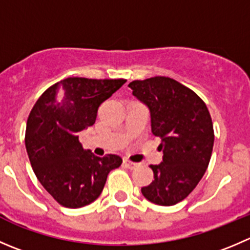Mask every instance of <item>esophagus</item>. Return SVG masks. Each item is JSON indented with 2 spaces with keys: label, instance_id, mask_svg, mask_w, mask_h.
<instances>
[{
  "label": "esophagus",
  "instance_id": "obj_1",
  "mask_svg": "<svg viewBox=\"0 0 250 250\" xmlns=\"http://www.w3.org/2000/svg\"><path fill=\"white\" fill-rule=\"evenodd\" d=\"M123 164H125V166L127 167V168H129V169H134L135 167L139 166V164H137V162H132V161H129V160H127V159L123 160Z\"/></svg>",
  "mask_w": 250,
  "mask_h": 250
}]
</instances>
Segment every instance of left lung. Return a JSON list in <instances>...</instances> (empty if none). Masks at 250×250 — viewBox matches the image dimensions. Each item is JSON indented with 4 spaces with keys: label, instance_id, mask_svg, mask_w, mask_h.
Instances as JSON below:
<instances>
[{
    "label": "left lung",
    "instance_id": "8db88e82",
    "mask_svg": "<svg viewBox=\"0 0 250 250\" xmlns=\"http://www.w3.org/2000/svg\"><path fill=\"white\" fill-rule=\"evenodd\" d=\"M133 96L150 112L151 132L164 157L151 165L154 181L143 187L149 202L171 207L186 199L204 176L214 146V128L204 101L167 77L129 83Z\"/></svg>",
    "mask_w": 250,
    "mask_h": 250
}]
</instances>
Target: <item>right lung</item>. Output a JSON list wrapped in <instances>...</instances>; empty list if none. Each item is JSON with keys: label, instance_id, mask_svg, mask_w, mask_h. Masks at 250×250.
<instances>
[{"label": "right lung", "instance_id": "1", "mask_svg": "<svg viewBox=\"0 0 250 250\" xmlns=\"http://www.w3.org/2000/svg\"><path fill=\"white\" fill-rule=\"evenodd\" d=\"M127 81L67 78L48 88L34 105L25 147L39 182L62 207L77 209L99 198L111 169L122 159L95 156L78 133L95 123L98 108Z\"/></svg>", "mask_w": 250, "mask_h": 250}]
</instances>
